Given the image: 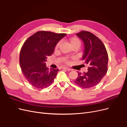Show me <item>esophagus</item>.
Instances as JSON below:
<instances>
[{
    "instance_id": "34e87169",
    "label": "esophagus",
    "mask_w": 127,
    "mask_h": 127,
    "mask_svg": "<svg viewBox=\"0 0 127 127\" xmlns=\"http://www.w3.org/2000/svg\"><path fill=\"white\" fill-rule=\"evenodd\" d=\"M63 69H66V70H68V71H70V70H71L72 69L71 68H68V67H64L63 68Z\"/></svg>"
}]
</instances>
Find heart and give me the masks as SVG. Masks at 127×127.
<instances>
[{
    "label": "heart",
    "mask_w": 127,
    "mask_h": 127,
    "mask_svg": "<svg viewBox=\"0 0 127 127\" xmlns=\"http://www.w3.org/2000/svg\"><path fill=\"white\" fill-rule=\"evenodd\" d=\"M69 42H70V45L71 46L74 45V44H80V41L78 39V38H77L76 37H71L70 39H69ZM60 42H58V43H57V44L55 46V49L57 50L58 49L59 45H60ZM64 63H68V59H66L64 60Z\"/></svg>",
    "instance_id": "heart-1"
}]
</instances>
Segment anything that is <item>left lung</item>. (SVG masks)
<instances>
[{
    "instance_id": "left-lung-1",
    "label": "left lung",
    "mask_w": 127,
    "mask_h": 127,
    "mask_svg": "<svg viewBox=\"0 0 127 127\" xmlns=\"http://www.w3.org/2000/svg\"><path fill=\"white\" fill-rule=\"evenodd\" d=\"M85 45L82 60L88 66L87 72H78L75 83L84 88L96 86L101 81L107 71L108 55L102 41L90 32L82 31L76 33Z\"/></svg>"
}]
</instances>
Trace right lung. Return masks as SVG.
<instances>
[{
  "label": "right lung",
  "mask_w": 127,
  "mask_h": 127,
  "mask_svg": "<svg viewBox=\"0 0 127 127\" xmlns=\"http://www.w3.org/2000/svg\"><path fill=\"white\" fill-rule=\"evenodd\" d=\"M66 33L41 31L30 36L22 45L20 64L25 78L33 87L43 89L51 85L59 70L46 67L48 56L54 52L55 46Z\"/></svg>",
  "instance_id": "obj_1"
}]
</instances>
